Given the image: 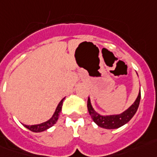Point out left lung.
Returning <instances> with one entry per match:
<instances>
[{
  "mask_svg": "<svg viewBox=\"0 0 157 157\" xmlns=\"http://www.w3.org/2000/svg\"><path fill=\"white\" fill-rule=\"evenodd\" d=\"M140 100V92L138 94L137 99L133 105L130 106V108L126 109L125 111L123 112L122 114L116 115H108V116H103L99 114H97L94 109H93L91 103H90V98L88 99V110L90 113V116L92 117L93 121L94 123L98 124L99 127H102L105 129H117L120 128L127 122L131 120L135 114L136 113L137 109L139 107Z\"/></svg>",
  "mask_w": 157,
  "mask_h": 157,
  "instance_id": "obj_1",
  "label": "left lung"
}]
</instances>
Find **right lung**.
<instances>
[{
    "label": "right lung",
    "instance_id": "obj_1",
    "mask_svg": "<svg viewBox=\"0 0 157 157\" xmlns=\"http://www.w3.org/2000/svg\"><path fill=\"white\" fill-rule=\"evenodd\" d=\"M63 99H64V98L62 99L60 103L58 104V107H57L56 110H55V113L53 114L52 117L50 120L46 121L44 123H42V124H35V125H26V124H24V126L27 128L28 130H30L31 131H33V132H42V131L48 130L50 127H52L57 122V121H58V116L60 115V112L62 110V106H63Z\"/></svg>",
    "mask_w": 157,
    "mask_h": 157
}]
</instances>
